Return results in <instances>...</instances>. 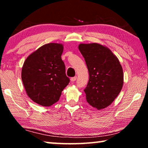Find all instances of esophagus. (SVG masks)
I'll list each match as a JSON object with an SVG mask.
<instances>
[{"label":"esophagus","instance_id":"34e87169","mask_svg":"<svg viewBox=\"0 0 148 148\" xmlns=\"http://www.w3.org/2000/svg\"><path fill=\"white\" fill-rule=\"evenodd\" d=\"M76 78H77V77H76V76L73 77H71V82H74L76 81Z\"/></svg>","mask_w":148,"mask_h":148}]
</instances>
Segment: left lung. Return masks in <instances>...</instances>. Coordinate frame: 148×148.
Segmentation results:
<instances>
[{"instance_id": "obj_1", "label": "left lung", "mask_w": 148, "mask_h": 148, "mask_svg": "<svg viewBox=\"0 0 148 148\" xmlns=\"http://www.w3.org/2000/svg\"><path fill=\"white\" fill-rule=\"evenodd\" d=\"M89 79L84 92L87 102L97 110L111 104L123 85V72L117 57L108 47L98 43L80 44Z\"/></svg>"}]
</instances>
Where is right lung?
<instances>
[{
	"label": "right lung",
	"instance_id": "add662e5",
	"mask_svg": "<svg viewBox=\"0 0 148 148\" xmlns=\"http://www.w3.org/2000/svg\"><path fill=\"white\" fill-rule=\"evenodd\" d=\"M63 45L49 43L27 57L21 71V79L27 95L42 106H51L59 100L70 82L62 61Z\"/></svg>",
	"mask_w": 148,
	"mask_h": 148
}]
</instances>
